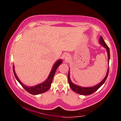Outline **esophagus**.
<instances>
[{"label":"esophagus","instance_id":"1","mask_svg":"<svg viewBox=\"0 0 121 121\" xmlns=\"http://www.w3.org/2000/svg\"><path fill=\"white\" fill-rule=\"evenodd\" d=\"M64 59L65 60H68V59H69V55H68V54H65L64 56Z\"/></svg>","mask_w":121,"mask_h":121}]
</instances>
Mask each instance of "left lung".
I'll return each mask as SVG.
<instances>
[{
	"mask_svg": "<svg viewBox=\"0 0 121 121\" xmlns=\"http://www.w3.org/2000/svg\"><path fill=\"white\" fill-rule=\"evenodd\" d=\"M99 44L102 45L103 47H104L106 48V51L107 52V56H108V68L107 69V72L106 73V76L105 78L102 79L101 82L98 84L95 85V86L91 87H82L81 86H78L76 84H73L72 82L71 81V79L70 78V71H68V82L69 84V86H70V88L73 91H74L75 92L77 93L79 95H90L91 94L97 91L99 88L101 86L104 84V83L105 82V81L107 79L108 75V73H109V59H110V51L109 48L107 46V45L106 44V43L104 41L103 38L102 37V36L100 37L99 41Z\"/></svg>",
	"mask_w": 121,
	"mask_h": 121,
	"instance_id": "left-lung-1",
	"label": "left lung"
}]
</instances>
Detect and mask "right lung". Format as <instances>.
I'll use <instances>...</instances> for the list:
<instances>
[{
	"label": "right lung",
	"mask_w": 121,
	"mask_h": 121,
	"mask_svg": "<svg viewBox=\"0 0 121 121\" xmlns=\"http://www.w3.org/2000/svg\"><path fill=\"white\" fill-rule=\"evenodd\" d=\"M62 63V59H60V60H57L56 62H55L54 64L53 65L52 68L51 69V71L50 74L48 75V78L43 83L39 84L37 85L34 86H26V85H24V84L21 82V81L20 80L19 78H18L17 75L16 74L15 69H14V65H13V73L16 80L19 82V83L22 85V86L23 87L26 91L28 92L29 93L31 94V95H37L41 93L45 92H46L48 90H49L51 86V83L52 82L53 77H54L55 73L56 72V69L58 68V67Z\"/></svg>",
	"instance_id": "obj_1"
}]
</instances>
